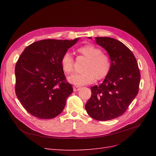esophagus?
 <instances>
[{
	"instance_id": "obj_1",
	"label": "esophagus",
	"mask_w": 156,
	"mask_h": 156,
	"mask_svg": "<svg viewBox=\"0 0 156 156\" xmlns=\"http://www.w3.org/2000/svg\"><path fill=\"white\" fill-rule=\"evenodd\" d=\"M73 91H74V92H77V91H79V90L81 89V88L79 87H76V86H74V87H73Z\"/></svg>"
}]
</instances>
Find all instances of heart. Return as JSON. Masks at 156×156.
Returning <instances> with one entry per match:
<instances>
[{
  "mask_svg": "<svg viewBox=\"0 0 156 156\" xmlns=\"http://www.w3.org/2000/svg\"><path fill=\"white\" fill-rule=\"evenodd\" d=\"M79 54L87 58L83 68L84 72L75 73L68 77V81L75 86L92 84L96 79L101 80L106 77L111 68L109 56L103 53V51L92 44H87L77 49ZM64 72L70 74L74 67V59L69 52H66L60 60Z\"/></svg>",
  "mask_w": 156,
  "mask_h": 156,
  "instance_id": "1",
  "label": "heart"
}]
</instances>
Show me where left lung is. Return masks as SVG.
I'll list each match as a JSON object with an SVG mask.
<instances>
[{
  "instance_id": "1",
  "label": "left lung",
  "mask_w": 156,
  "mask_h": 156,
  "mask_svg": "<svg viewBox=\"0 0 156 156\" xmlns=\"http://www.w3.org/2000/svg\"><path fill=\"white\" fill-rule=\"evenodd\" d=\"M95 38L107 51L111 68L101 84L91 87L85 109L94 119L110 120L123 115L137 95L140 71L134 55L123 43L109 37Z\"/></svg>"
}]
</instances>
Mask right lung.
Masks as SVG:
<instances>
[{"label":"right lung","mask_w":156,"mask_h":156,"mask_svg":"<svg viewBox=\"0 0 156 156\" xmlns=\"http://www.w3.org/2000/svg\"><path fill=\"white\" fill-rule=\"evenodd\" d=\"M79 39L40 40L27 46L20 55L15 68L16 94L32 116L51 119L63 111L73 88L60 60Z\"/></svg>","instance_id":"add662e5"}]
</instances>
